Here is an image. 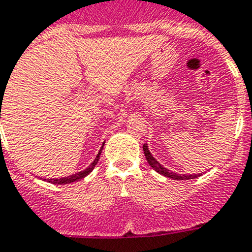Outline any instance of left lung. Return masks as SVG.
Here are the masks:
<instances>
[{
    "mask_svg": "<svg viewBox=\"0 0 252 252\" xmlns=\"http://www.w3.org/2000/svg\"><path fill=\"white\" fill-rule=\"evenodd\" d=\"M143 151H144V156H146V158H147L148 163L151 165V167L155 170V171H157L158 174L163 175V176H166V178H170L172 179V180H190V179H196L198 176H200V175H180V174H176V172H172L171 170H167L166 167H163L161 163L157 161L155 157L151 155L150 150H148V146L147 143L143 144Z\"/></svg>",
    "mask_w": 252,
    "mask_h": 252,
    "instance_id": "obj_1",
    "label": "left lung"
}]
</instances>
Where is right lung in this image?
Listing matches in <instances>:
<instances>
[{
  "label": "right lung",
  "instance_id": "obj_1",
  "mask_svg": "<svg viewBox=\"0 0 252 252\" xmlns=\"http://www.w3.org/2000/svg\"><path fill=\"white\" fill-rule=\"evenodd\" d=\"M0 118H1V114H0ZM102 148H104V143H102V147L100 148V151H99V153H97V156H96V158L94 159V162L91 163V165H90L89 167L85 168L84 171H80V172H77V174L69 175V176H65V178H61V179H44V180H47L48 183L57 184V185H63V184L74 183V181H78V180H81V179H84L85 176H87V175H89L90 172L93 171L94 167H95L96 163H97V161H99V159H100V155H101Z\"/></svg>",
  "mask_w": 252,
  "mask_h": 252
}]
</instances>
